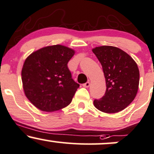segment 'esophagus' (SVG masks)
Returning <instances> with one entry per match:
<instances>
[{"mask_svg":"<svg viewBox=\"0 0 154 154\" xmlns=\"http://www.w3.org/2000/svg\"><path fill=\"white\" fill-rule=\"evenodd\" d=\"M82 86H83V87H85V88H88L90 86V82H85V84L82 85Z\"/></svg>","mask_w":154,"mask_h":154,"instance_id":"34e87169","label":"esophagus"}]
</instances>
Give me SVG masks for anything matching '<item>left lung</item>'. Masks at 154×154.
<instances>
[{"instance_id": "obj_1", "label": "left lung", "mask_w": 154, "mask_h": 154, "mask_svg": "<svg viewBox=\"0 0 154 154\" xmlns=\"http://www.w3.org/2000/svg\"><path fill=\"white\" fill-rule=\"evenodd\" d=\"M101 64L106 84L105 95L94 100L97 109L113 114L128 107L137 95L140 72L133 59L122 49L110 45L92 49Z\"/></svg>"}]
</instances>
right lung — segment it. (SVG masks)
Masks as SVG:
<instances>
[{
  "label": "right lung",
  "instance_id": "right-lung-1",
  "mask_svg": "<svg viewBox=\"0 0 154 154\" xmlns=\"http://www.w3.org/2000/svg\"><path fill=\"white\" fill-rule=\"evenodd\" d=\"M75 54L64 45H50L32 53L24 61L23 90L38 109L53 112L72 102L79 85L72 78L67 63Z\"/></svg>",
  "mask_w": 154,
  "mask_h": 154
}]
</instances>
